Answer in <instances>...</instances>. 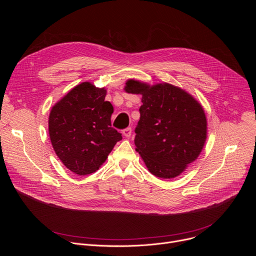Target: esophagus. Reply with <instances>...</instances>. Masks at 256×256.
<instances>
[{
	"label": "esophagus",
	"mask_w": 256,
	"mask_h": 256,
	"mask_svg": "<svg viewBox=\"0 0 256 256\" xmlns=\"http://www.w3.org/2000/svg\"><path fill=\"white\" fill-rule=\"evenodd\" d=\"M122 134L126 136V138H130V134H132V128H126L122 130Z\"/></svg>",
	"instance_id": "esophagus-1"
}]
</instances>
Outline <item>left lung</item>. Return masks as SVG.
<instances>
[{"label":"left lung","mask_w":256,"mask_h":256,"mask_svg":"<svg viewBox=\"0 0 256 256\" xmlns=\"http://www.w3.org/2000/svg\"><path fill=\"white\" fill-rule=\"evenodd\" d=\"M124 90L142 95L136 151L153 175L163 179L178 176L198 159L204 146L202 106L184 89L168 83L150 86L130 79Z\"/></svg>","instance_id":"left-lung-1"}]
</instances>
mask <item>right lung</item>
<instances>
[{"mask_svg": "<svg viewBox=\"0 0 256 256\" xmlns=\"http://www.w3.org/2000/svg\"><path fill=\"white\" fill-rule=\"evenodd\" d=\"M105 88L83 82L52 108L48 132L52 148L72 173L97 171L122 138L112 126L114 106L105 101Z\"/></svg>", "mask_w": 256, "mask_h": 256, "instance_id": "right-lung-1", "label": "right lung"}]
</instances>
